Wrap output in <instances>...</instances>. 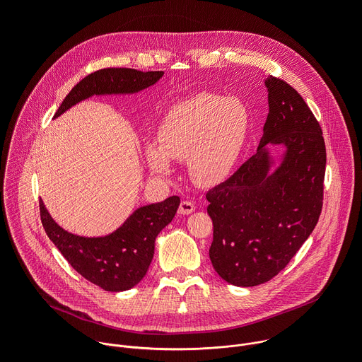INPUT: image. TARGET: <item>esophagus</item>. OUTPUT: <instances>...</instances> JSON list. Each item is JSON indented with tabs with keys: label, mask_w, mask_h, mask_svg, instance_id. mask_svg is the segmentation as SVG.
Masks as SVG:
<instances>
[{
	"label": "esophagus",
	"mask_w": 362,
	"mask_h": 362,
	"mask_svg": "<svg viewBox=\"0 0 362 362\" xmlns=\"http://www.w3.org/2000/svg\"><path fill=\"white\" fill-rule=\"evenodd\" d=\"M194 211V203L192 200H182L179 206V214L180 215H190Z\"/></svg>",
	"instance_id": "obj_1"
}]
</instances>
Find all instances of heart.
Returning <instances> with one entry per match:
<instances>
[{"instance_id":"obj_1","label":"heart","mask_w":362,"mask_h":362,"mask_svg":"<svg viewBox=\"0 0 362 362\" xmlns=\"http://www.w3.org/2000/svg\"><path fill=\"white\" fill-rule=\"evenodd\" d=\"M249 110L239 98L197 93L165 116L159 143H147L146 160L151 172L168 176L172 162L187 160L190 177L202 186L223 180L236 165L249 132Z\"/></svg>"}]
</instances>
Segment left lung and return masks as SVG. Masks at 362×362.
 Returning <instances> with one entry per match:
<instances>
[{
  "label": "left lung",
  "mask_w": 362,
  "mask_h": 362,
  "mask_svg": "<svg viewBox=\"0 0 362 362\" xmlns=\"http://www.w3.org/2000/svg\"><path fill=\"white\" fill-rule=\"evenodd\" d=\"M265 86L269 113L256 153L206 193L214 222L211 262L235 286H256L276 276L322 211L327 150L321 126L288 83L269 76ZM271 145L286 148L278 165Z\"/></svg>",
  "instance_id": "1"
}]
</instances>
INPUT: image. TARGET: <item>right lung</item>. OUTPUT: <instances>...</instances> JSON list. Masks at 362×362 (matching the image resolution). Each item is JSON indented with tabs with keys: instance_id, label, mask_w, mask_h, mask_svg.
<instances>
[{
	"instance_id": "right-lung-1",
	"label": "right lung",
	"mask_w": 362,
	"mask_h": 362,
	"mask_svg": "<svg viewBox=\"0 0 362 362\" xmlns=\"http://www.w3.org/2000/svg\"><path fill=\"white\" fill-rule=\"evenodd\" d=\"M163 71L103 69L77 83L66 95L54 119L91 95L134 94L156 84ZM179 196L137 208L115 232L87 238L63 229L51 218L42 200L40 215L44 230L67 262L87 281L105 291L120 292L136 286L146 275L154 253V240L176 215Z\"/></svg>"
}]
</instances>
